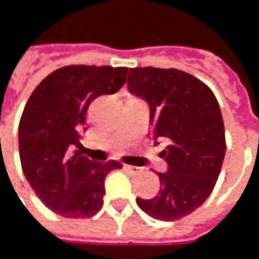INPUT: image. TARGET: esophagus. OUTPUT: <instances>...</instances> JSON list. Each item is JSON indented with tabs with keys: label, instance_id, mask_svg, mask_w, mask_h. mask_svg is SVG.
Listing matches in <instances>:
<instances>
[{
	"label": "esophagus",
	"instance_id": "esophagus-1",
	"mask_svg": "<svg viewBox=\"0 0 259 259\" xmlns=\"http://www.w3.org/2000/svg\"><path fill=\"white\" fill-rule=\"evenodd\" d=\"M124 168H126V169H129L130 172H135V174H136V172H141V168H138V166H130V165H124Z\"/></svg>",
	"mask_w": 259,
	"mask_h": 259
}]
</instances>
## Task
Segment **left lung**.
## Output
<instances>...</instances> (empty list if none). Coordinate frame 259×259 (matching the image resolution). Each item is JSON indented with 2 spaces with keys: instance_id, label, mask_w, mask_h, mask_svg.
I'll use <instances>...</instances> for the list:
<instances>
[{
  "instance_id": "obj_1",
  "label": "left lung",
  "mask_w": 259,
  "mask_h": 259,
  "mask_svg": "<svg viewBox=\"0 0 259 259\" xmlns=\"http://www.w3.org/2000/svg\"><path fill=\"white\" fill-rule=\"evenodd\" d=\"M127 88L149 104L151 138L165 145L166 162L159 193L136 203L153 219H181L207 200L219 178L226 152L219 103L207 85L178 69H130Z\"/></svg>"
}]
</instances>
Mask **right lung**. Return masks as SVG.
I'll use <instances>...</instances> for the list:
<instances>
[{"label":"right lung","mask_w":259,"mask_h":259,"mask_svg":"<svg viewBox=\"0 0 259 259\" xmlns=\"http://www.w3.org/2000/svg\"><path fill=\"white\" fill-rule=\"evenodd\" d=\"M127 68L71 65L53 71L26 103L18 124L23 172L41 203L63 218H90L103 207L104 180L121 163L91 161L76 148L87 110L97 97L114 94Z\"/></svg>","instance_id":"obj_1"}]
</instances>
